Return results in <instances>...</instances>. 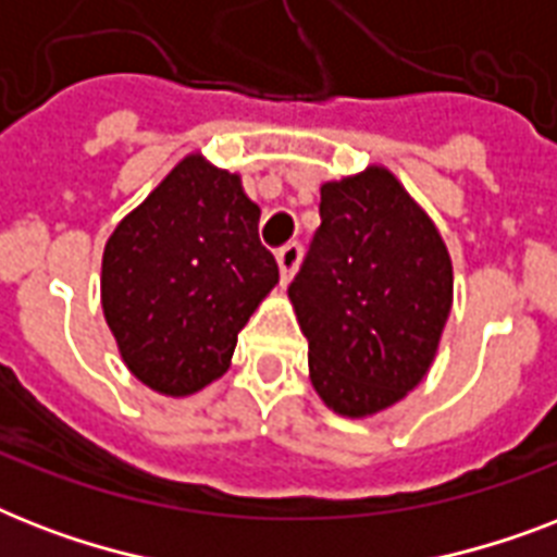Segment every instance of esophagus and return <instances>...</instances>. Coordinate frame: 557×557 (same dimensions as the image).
<instances>
[{
    "mask_svg": "<svg viewBox=\"0 0 557 557\" xmlns=\"http://www.w3.org/2000/svg\"><path fill=\"white\" fill-rule=\"evenodd\" d=\"M300 257H304V245L300 243H288L280 248L277 265H280V280H283V283H288V280L295 277L297 265H300Z\"/></svg>",
    "mask_w": 557,
    "mask_h": 557,
    "instance_id": "1",
    "label": "esophagus"
}]
</instances>
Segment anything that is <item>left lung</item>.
<instances>
[{"label": "left lung", "mask_w": 557, "mask_h": 557, "mask_svg": "<svg viewBox=\"0 0 557 557\" xmlns=\"http://www.w3.org/2000/svg\"><path fill=\"white\" fill-rule=\"evenodd\" d=\"M448 248L384 168L321 187V227L288 286L314 389L341 416L396 405L450 314Z\"/></svg>", "instance_id": "1"}]
</instances>
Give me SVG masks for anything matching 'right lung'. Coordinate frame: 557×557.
<instances>
[{
	"label": "right lung",
	"instance_id": "right-lung-1",
	"mask_svg": "<svg viewBox=\"0 0 557 557\" xmlns=\"http://www.w3.org/2000/svg\"><path fill=\"white\" fill-rule=\"evenodd\" d=\"M277 277L239 176L187 156L109 236L100 300L135 379L190 396L227 370Z\"/></svg>",
	"mask_w": 557,
	"mask_h": 557
}]
</instances>
